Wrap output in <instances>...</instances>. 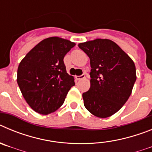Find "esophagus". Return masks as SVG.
I'll use <instances>...</instances> for the list:
<instances>
[{
  "mask_svg": "<svg viewBox=\"0 0 152 152\" xmlns=\"http://www.w3.org/2000/svg\"><path fill=\"white\" fill-rule=\"evenodd\" d=\"M75 78L77 79V80H81V79L85 78V75L83 74V75H80V76H75Z\"/></svg>",
  "mask_w": 152,
  "mask_h": 152,
  "instance_id": "esophagus-1",
  "label": "esophagus"
}]
</instances>
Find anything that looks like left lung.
<instances>
[{
  "mask_svg": "<svg viewBox=\"0 0 152 152\" xmlns=\"http://www.w3.org/2000/svg\"><path fill=\"white\" fill-rule=\"evenodd\" d=\"M90 58L91 88L83 93L85 108L93 115L107 118L123 107L136 80L133 61L114 42L96 39L79 43Z\"/></svg>",
  "mask_w": 152,
  "mask_h": 152,
  "instance_id": "obj_1",
  "label": "left lung"
}]
</instances>
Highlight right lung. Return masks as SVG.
I'll return each instance as SVG.
<instances>
[{
    "label": "right lung",
    "mask_w": 152,
    "mask_h": 152,
    "mask_svg": "<svg viewBox=\"0 0 152 152\" xmlns=\"http://www.w3.org/2000/svg\"><path fill=\"white\" fill-rule=\"evenodd\" d=\"M75 42L59 37L41 41L28 52L17 69V84L33 110L42 115L55 112L75 84L64 65V56Z\"/></svg>",
    "instance_id": "obj_1"
}]
</instances>
